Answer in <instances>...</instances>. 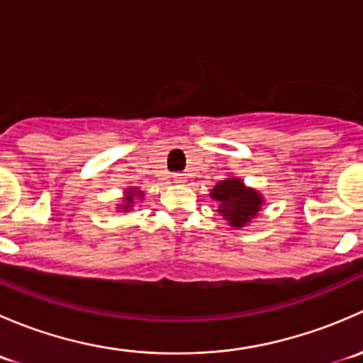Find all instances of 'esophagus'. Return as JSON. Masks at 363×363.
<instances>
[{
    "instance_id": "esophagus-1",
    "label": "esophagus",
    "mask_w": 363,
    "mask_h": 363,
    "mask_svg": "<svg viewBox=\"0 0 363 363\" xmlns=\"http://www.w3.org/2000/svg\"><path fill=\"white\" fill-rule=\"evenodd\" d=\"M174 182L182 184V182H186V175L184 174H174Z\"/></svg>"
}]
</instances>
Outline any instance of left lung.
Instances as JSON below:
<instances>
[{"label":"left lung","mask_w":363,"mask_h":363,"mask_svg":"<svg viewBox=\"0 0 363 363\" xmlns=\"http://www.w3.org/2000/svg\"><path fill=\"white\" fill-rule=\"evenodd\" d=\"M211 195L219 202V214L235 228H240L255 218L262 205V196L252 189H247L239 179L221 181L216 184Z\"/></svg>","instance_id":"left-lung-1"}]
</instances>
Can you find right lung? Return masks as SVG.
I'll return each instance as SVG.
<instances>
[{"label": "right lung", "mask_w": 363, "mask_h": 363, "mask_svg": "<svg viewBox=\"0 0 363 363\" xmlns=\"http://www.w3.org/2000/svg\"><path fill=\"white\" fill-rule=\"evenodd\" d=\"M142 196V193L138 191V189H130V191H126V196H124V205H121V207L124 208V211H130L131 207H133L135 200H138Z\"/></svg>", "instance_id": "right-lung-1"}]
</instances>
